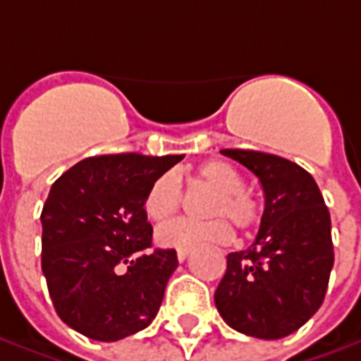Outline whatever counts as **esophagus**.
Here are the masks:
<instances>
[{"mask_svg":"<svg viewBox=\"0 0 361 361\" xmlns=\"http://www.w3.org/2000/svg\"><path fill=\"white\" fill-rule=\"evenodd\" d=\"M189 257V250H178V259L180 261H185Z\"/></svg>","mask_w":361,"mask_h":361,"instance_id":"esophagus-1","label":"esophagus"}]
</instances>
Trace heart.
Listing matches in <instances>:
<instances>
[{
    "label": "heart",
    "mask_w": 361,
    "mask_h": 361,
    "mask_svg": "<svg viewBox=\"0 0 361 361\" xmlns=\"http://www.w3.org/2000/svg\"><path fill=\"white\" fill-rule=\"evenodd\" d=\"M197 181L214 191L209 222L176 220L157 232V240L164 247L173 250H193L209 243H228L234 230L228 224V218L240 232H250L261 220V207L251 195H247L245 180L234 166L224 160H207L197 166ZM181 181L173 172H166L152 181L145 197V214L152 222H166L180 211Z\"/></svg>",
    "instance_id": "1"
}]
</instances>
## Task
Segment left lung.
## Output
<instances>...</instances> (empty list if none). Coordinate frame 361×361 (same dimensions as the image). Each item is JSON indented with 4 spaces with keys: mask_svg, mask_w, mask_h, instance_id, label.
I'll return each mask as SVG.
<instances>
[{
    "mask_svg": "<svg viewBox=\"0 0 361 361\" xmlns=\"http://www.w3.org/2000/svg\"><path fill=\"white\" fill-rule=\"evenodd\" d=\"M220 152L255 173L265 212L255 242L228 255L214 303L238 333L276 341L307 323L325 300L334 263L331 214L302 166L259 150Z\"/></svg>",
    "mask_w": 361,
    "mask_h": 361,
    "instance_id": "8db88e82",
    "label": "left lung"
}]
</instances>
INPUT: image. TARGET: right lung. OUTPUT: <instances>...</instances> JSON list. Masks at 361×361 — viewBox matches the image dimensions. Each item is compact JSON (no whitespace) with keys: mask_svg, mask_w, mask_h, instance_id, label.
Instances as JSON below:
<instances>
[{"mask_svg":"<svg viewBox=\"0 0 361 361\" xmlns=\"http://www.w3.org/2000/svg\"><path fill=\"white\" fill-rule=\"evenodd\" d=\"M183 154L90 157L54 181L42 214V272L59 319L92 341L116 342L157 317L178 267L152 250L145 197Z\"/></svg>","mask_w":361,"mask_h":361,"instance_id":"1","label":"right lung"}]
</instances>
